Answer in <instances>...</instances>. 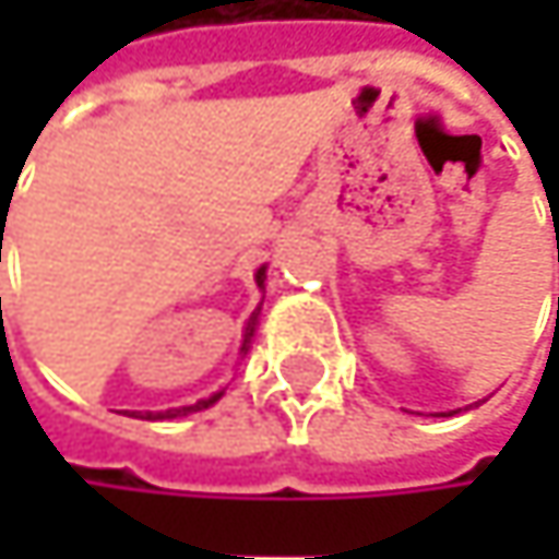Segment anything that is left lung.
I'll return each mask as SVG.
<instances>
[{
	"instance_id": "8db88e82",
	"label": "left lung",
	"mask_w": 559,
	"mask_h": 559,
	"mask_svg": "<svg viewBox=\"0 0 559 559\" xmlns=\"http://www.w3.org/2000/svg\"><path fill=\"white\" fill-rule=\"evenodd\" d=\"M453 414H456V411H453Z\"/></svg>"
}]
</instances>
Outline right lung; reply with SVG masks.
Returning <instances> with one entry per match:
<instances>
[{"instance_id":"add662e5","label":"right lung","mask_w":559,"mask_h":559,"mask_svg":"<svg viewBox=\"0 0 559 559\" xmlns=\"http://www.w3.org/2000/svg\"><path fill=\"white\" fill-rule=\"evenodd\" d=\"M255 284H259V290H265V265L255 272ZM262 310V307H259ZM259 310L252 313V320H249V326H246V340H242V356L249 353V343H252V336H255V323H259ZM223 394V391H219ZM219 394H213V397H203V401H197V404H187V407H168V411H162L158 417H187V414H193V411H203V407H210L213 401H219ZM148 417H155L152 411H148Z\"/></svg>"}]
</instances>
